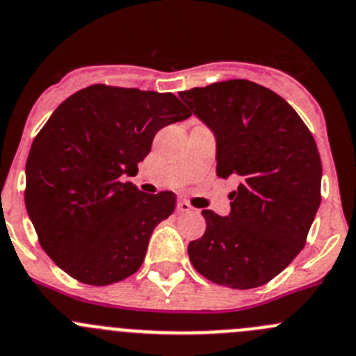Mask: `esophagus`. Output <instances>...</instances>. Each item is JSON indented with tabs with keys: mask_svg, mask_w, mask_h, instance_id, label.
Listing matches in <instances>:
<instances>
[{
	"mask_svg": "<svg viewBox=\"0 0 356 356\" xmlns=\"http://www.w3.org/2000/svg\"><path fill=\"white\" fill-rule=\"evenodd\" d=\"M191 210H193V207L189 205L186 200H179V202H177V212H191Z\"/></svg>",
	"mask_w": 356,
	"mask_h": 356,
	"instance_id": "1",
	"label": "esophagus"
}]
</instances>
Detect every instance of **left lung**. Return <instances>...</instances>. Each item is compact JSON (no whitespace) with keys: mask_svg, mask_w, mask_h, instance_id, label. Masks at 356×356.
Masks as SVG:
<instances>
[{"mask_svg":"<svg viewBox=\"0 0 356 356\" xmlns=\"http://www.w3.org/2000/svg\"><path fill=\"white\" fill-rule=\"evenodd\" d=\"M216 136L217 175L233 177L229 216L202 210L189 261L231 289L268 284L302 250L320 207L322 161L308 127L280 95L248 79L179 92Z\"/></svg>","mask_w":356,"mask_h":356,"instance_id":"1","label":"left lung"}]
</instances>
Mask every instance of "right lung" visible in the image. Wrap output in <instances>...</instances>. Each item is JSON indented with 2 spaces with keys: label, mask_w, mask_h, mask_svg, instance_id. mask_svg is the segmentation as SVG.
Segmentation results:
<instances>
[{
  "label": "right lung",
  "mask_w": 356,
  "mask_h": 356,
  "mask_svg": "<svg viewBox=\"0 0 356 356\" xmlns=\"http://www.w3.org/2000/svg\"><path fill=\"white\" fill-rule=\"evenodd\" d=\"M189 116L174 94L92 85L48 118L27 156L26 209L69 277L109 285L139 270L175 195H146L125 175L137 174L158 130Z\"/></svg>",
  "instance_id": "1"
}]
</instances>
